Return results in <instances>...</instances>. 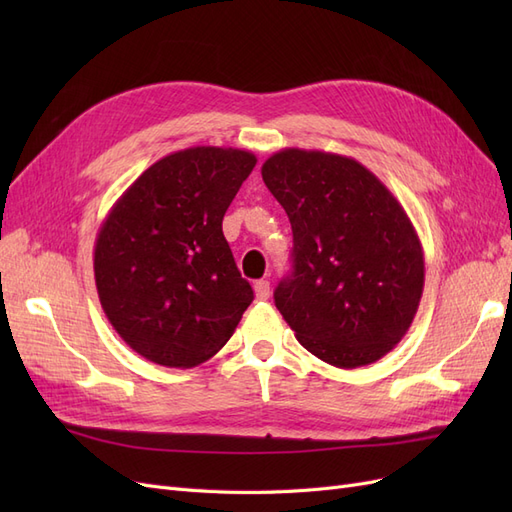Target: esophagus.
I'll use <instances>...</instances> for the list:
<instances>
[{"instance_id":"34e87169","label":"esophagus","mask_w":512,"mask_h":512,"mask_svg":"<svg viewBox=\"0 0 512 512\" xmlns=\"http://www.w3.org/2000/svg\"><path fill=\"white\" fill-rule=\"evenodd\" d=\"M254 292H256V299H260V301H265V299H269V292H271V284H269L267 280H258V282L254 284Z\"/></svg>"}]
</instances>
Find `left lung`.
I'll use <instances>...</instances> for the list:
<instances>
[{
	"mask_svg": "<svg viewBox=\"0 0 512 512\" xmlns=\"http://www.w3.org/2000/svg\"><path fill=\"white\" fill-rule=\"evenodd\" d=\"M260 173L294 243L275 307L320 361L376 363L408 333L423 294V247L408 213L371 170L337 153L288 147Z\"/></svg>",
	"mask_w": 512,
	"mask_h": 512,
	"instance_id": "left-lung-1",
	"label": "left lung"
}]
</instances>
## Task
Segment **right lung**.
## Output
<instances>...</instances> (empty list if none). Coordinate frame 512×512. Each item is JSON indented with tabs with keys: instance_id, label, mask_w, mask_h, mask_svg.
Wrapping results in <instances>:
<instances>
[{
	"instance_id": "right-lung-1",
	"label": "right lung",
	"mask_w": 512,
	"mask_h": 512,
	"mask_svg": "<svg viewBox=\"0 0 512 512\" xmlns=\"http://www.w3.org/2000/svg\"><path fill=\"white\" fill-rule=\"evenodd\" d=\"M256 156L190 147L151 164L108 211L94 247L108 322L134 352L164 367L209 361L254 299L222 220Z\"/></svg>"
}]
</instances>
